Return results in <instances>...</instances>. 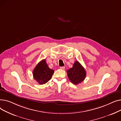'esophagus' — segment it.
Returning <instances> with one entry per match:
<instances>
[{
    "label": "esophagus",
    "mask_w": 121,
    "mask_h": 121,
    "mask_svg": "<svg viewBox=\"0 0 121 121\" xmlns=\"http://www.w3.org/2000/svg\"><path fill=\"white\" fill-rule=\"evenodd\" d=\"M60 69H63V70H64V69H65V67L63 66V67H60Z\"/></svg>",
    "instance_id": "obj_1"
}]
</instances>
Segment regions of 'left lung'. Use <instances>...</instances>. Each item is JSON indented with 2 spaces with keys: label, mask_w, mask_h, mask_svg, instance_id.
Here are the masks:
<instances>
[{
  "label": "left lung",
  "mask_w": 121,
  "mask_h": 121,
  "mask_svg": "<svg viewBox=\"0 0 121 121\" xmlns=\"http://www.w3.org/2000/svg\"><path fill=\"white\" fill-rule=\"evenodd\" d=\"M67 75L71 82L77 85L85 79L86 73L84 68L77 61L73 64V67L67 70Z\"/></svg>",
  "instance_id": "1"
}]
</instances>
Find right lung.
<instances>
[{
	"mask_svg": "<svg viewBox=\"0 0 121 121\" xmlns=\"http://www.w3.org/2000/svg\"><path fill=\"white\" fill-rule=\"evenodd\" d=\"M53 73V69L48 67L46 59H43L36 65L33 70V75L34 79L42 85L46 83L52 78Z\"/></svg>",
	"mask_w": 121,
	"mask_h": 121,
	"instance_id": "right-lung-1",
	"label": "right lung"
}]
</instances>
